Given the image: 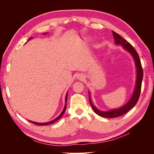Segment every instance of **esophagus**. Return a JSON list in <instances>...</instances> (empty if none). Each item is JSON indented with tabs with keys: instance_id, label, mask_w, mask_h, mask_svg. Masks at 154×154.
Wrapping results in <instances>:
<instances>
[{
	"instance_id": "1",
	"label": "esophagus",
	"mask_w": 154,
	"mask_h": 154,
	"mask_svg": "<svg viewBox=\"0 0 154 154\" xmlns=\"http://www.w3.org/2000/svg\"><path fill=\"white\" fill-rule=\"evenodd\" d=\"M78 79H80V80H83V79L84 78V77L83 76V75H78Z\"/></svg>"
}]
</instances>
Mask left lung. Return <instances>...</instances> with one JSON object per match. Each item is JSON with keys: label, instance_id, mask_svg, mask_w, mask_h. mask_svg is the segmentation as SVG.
<instances>
[{"label": "left lung", "instance_id": "obj_1", "mask_svg": "<svg viewBox=\"0 0 154 154\" xmlns=\"http://www.w3.org/2000/svg\"><path fill=\"white\" fill-rule=\"evenodd\" d=\"M112 34L115 40L114 42L116 45H122L123 48L128 52L134 58L135 65H136V86L134 88V91L132 94V97H130L129 101L127 103L124 105L123 106H121L120 108L116 109H112L109 111H102L97 109L96 107L92 104V100L91 98V94L90 92H88V96H89V101L90 104L92 109L94 110L95 112L102 117L106 118H116L118 116H122L126 114L130 110H131L133 107L136 105L137 102L139 100V95L141 93V83L143 77V71L141 66V63L140 61V58H139V55L137 53L136 51L133 48V46L130 44L129 42L123 38L122 36L116 32L112 31Z\"/></svg>", "mask_w": 154, "mask_h": 154}]
</instances>
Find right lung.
Wrapping results in <instances>:
<instances>
[{
  "label": "right lung",
  "instance_id": "1",
  "mask_svg": "<svg viewBox=\"0 0 154 154\" xmlns=\"http://www.w3.org/2000/svg\"><path fill=\"white\" fill-rule=\"evenodd\" d=\"M47 33H48V32H45V33H44L43 35H45V34H47ZM31 38H32V37H31V38H29V40H27V41L30 40ZM67 94H68V92H67V94H66V103H65L64 108H63V109L62 112H61V114H60L58 116L57 118H56L54 119H53V120H52V121H51V122H47V123H38V122H32V121L28 120L29 122H31V123H32L35 124V125H48L53 124V123H54V122H57V121H58V119H60V118H61L62 117V116L63 115V114H64V112H65V111H66V107H67L66 103H67Z\"/></svg>",
  "mask_w": 154,
  "mask_h": 154
}]
</instances>
